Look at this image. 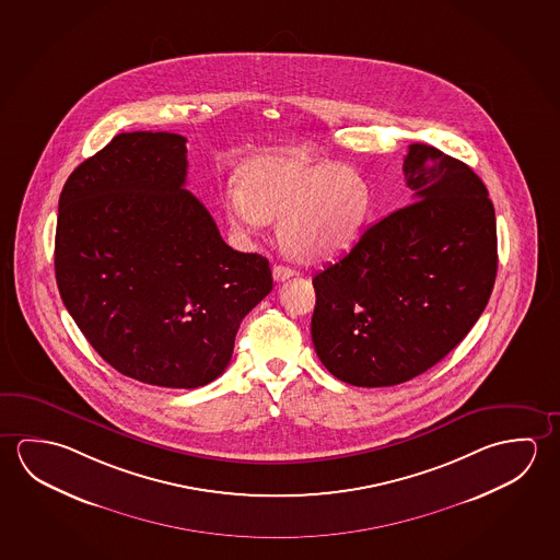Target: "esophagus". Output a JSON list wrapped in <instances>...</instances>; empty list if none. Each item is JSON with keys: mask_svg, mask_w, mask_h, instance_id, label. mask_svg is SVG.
<instances>
[{"mask_svg": "<svg viewBox=\"0 0 560 560\" xmlns=\"http://www.w3.org/2000/svg\"><path fill=\"white\" fill-rule=\"evenodd\" d=\"M296 276V271L287 266H273V279L276 281H287L291 277Z\"/></svg>", "mask_w": 560, "mask_h": 560, "instance_id": "1", "label": "esophagus"}]
</instances>
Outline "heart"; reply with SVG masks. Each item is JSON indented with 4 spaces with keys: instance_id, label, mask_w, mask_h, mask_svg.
<instances>
[{
    "instance_id": "obj_1",
    "label": "heart",
    "mask_w": 560,
    "mask_h": 560,
    "mask_svg": "<svg viewBox=\"0 0 560 560\" xmlns=\"http://www.w3.org/2000/svg\"><path fill=\"white\" fill-rule=\"evenodd\" d=\"M373 189L353 165L283 150L248 158L238 187L222 191V212L238 236H252L277 221L284 252L318 261L351 248L368 226Z\"/></svg>"
}]
</instances>
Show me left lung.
Here are the masks:
<instances>
[{
    "label": "left lung",
    "mask_w": 560,
    "mask_h": 560,
    "mask_svg": "<svg viewBox=\"0 0 560 560\" xmlns=\"http://www.w3.org/2000/svg\"><path fill=\"white\" fill-rule=\"evenodd\" d=\"M402 170L413 202L312 279V343L348 385L422 375L457 348L494 289V205L480 177L428 144H410Z\"/></svg>",
    "instance_id": "8db88e82"
}]
</instances>
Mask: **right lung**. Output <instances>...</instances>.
<instances>
[{"label": "right lung", "mask_w": 560, "mask_h": 560, "mask_svg": "<svg viewBox=\"0 0 560 560\" xmlns=\"http://www.w3.org/2000/svg\"><path fill=\"white\" fill-rule=\"evenodd\" d=\"M185 142L117 135L68 177L56 222V283L78 328L110 368L165 388L221 376L273 289L266 257L230 248L184 189Z\"/></svg>", "instance_id": "obj_1"}]
</instances>
